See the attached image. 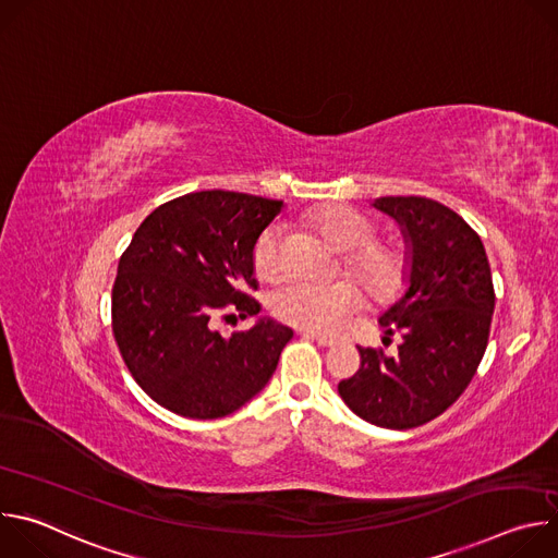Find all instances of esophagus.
Here are the masks:
<instances>
[{
    "instance_id": "34e87169",
    "label": "esophagus",
    "mask_w": 558,
    "mask_h": 558,
    "mask_svg": "<svg viewBox=\"0 0 558 558\" xmlns=\"http://www.w3.org/2000/svg\"><path fill=\"white\" fill-rule=\"evenodd\" d=\"M300 336L306 338V340L317 342L320 347H333V344H336V340H331V338H327V336H320V333H315V331H302Z\"/></svg>"
}]
</instances>
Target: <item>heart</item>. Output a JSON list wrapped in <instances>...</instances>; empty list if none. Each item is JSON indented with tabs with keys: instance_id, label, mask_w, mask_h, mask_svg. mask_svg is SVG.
Wrapping results in <instances>:
<instances>
[{
	"instance_id": "b5f03b06",
	"label": "heart",
	"mask_w": 558,
	"mask_h": 558,
	"mask_svg": "<svg viewBox=\"0 0 558 558\" xmlns=\"http://www.w3.org/2000/svg\"><path fill=\"white\" fill-rule=\"evenodd\" d=\"M311 222L327 243L344 254L342 267L373 300H388L400 293L407 282V254L390 243H373L375 222L353 207H325L311 216ZM282 225L267 227L254 247V271L260 280H274L280 274ZM362 304L355 284L291 280L274 291L271 311L293 327L336 333Z\"/></svg>"
}]
</instances>
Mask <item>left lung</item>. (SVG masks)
Instances as JSON below:
<instances>
[{
	"instance_id": "obj_1",
	"label": "left lung",
	"mask_w": 558,
	"mask_h": 558,
	"mask_svg": "<svg viewBox=\"0 0 558 558\" xmlns=\"http://www.w3.org/2000/svg\"><path fill=\"white\" fill-rule=\"evenodd\" d=\"M407 243V289L379 325L400 331L397 355L357 347L362 366L338 392L364 422L407 430L441 415L465 390L490 336L495 289L482 238L452 209L424 196H381Z\"/></svg>"
}]
</instances>
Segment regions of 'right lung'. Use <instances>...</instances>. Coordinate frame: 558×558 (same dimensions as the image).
I'll return each mask as SVG.
<instances>
[{
    "mask_svg": "<svg viewBox=\"0 0 558 558\" xmlns=\"http://www.w3.org/2000/svg\"><path fill=\"white\" fill-rule=\"evenodd\" d=\"M282 207L238 192H192L156 207L134 231L112 287V331L156 404L216 420L271 379L293 331L259 315L250 332L220 337L213 317L220 310L260 313L247 295L258 287L254 247Z\"/></svg>",
    "mask_w": 558,
    "mask_h": 558,
    "instance_id": "obj_1",
    "label": "right lung"
}]
</instances>
